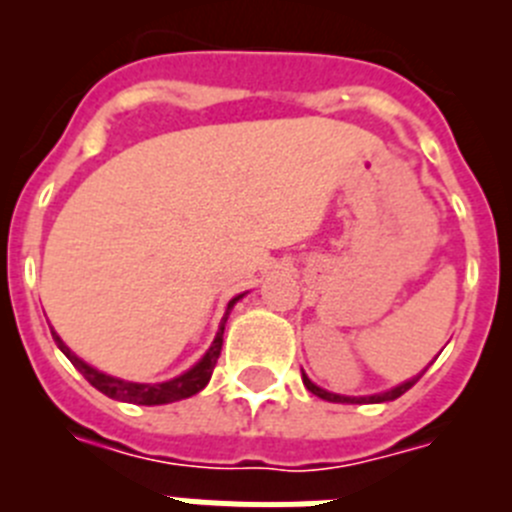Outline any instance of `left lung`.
Segmentation results:
<instances>
[{"label": "left lung", "instance_id": "left-lung-1", "mask_svg": "<svg viewBox=\"0 0 512 512\" xmlns=\"http://www.w3.org/2000/svg\"><path fill=\"white\" fill-rule=\"evenodd\" d=\"M420 377H415V379H410V382H405V384H400V387H395V390H390V392H382V395H372V397H343V395H333V392H325V390H320L318 384H312L310 379H307V374H302V382H305V387L307 390L312 392V395H318V397H323V400H328V402H361V400H369V402H390V400H397V397L400 395H405V392L410 390V387H413L415 382H418Z\"/></svg>", "mask_w": 512, "mask_h": 512}]
</instances>
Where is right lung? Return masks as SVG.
Listing matches in <instances>:
<instances>
[{"label":"right lung","mask_w":512,"mask_h":512,"mask_svg":"<svg viewBox=\"0 0 512 512\" xmlns=\"http://www.w3.org/2000/svg\"><path fill=\"white\" fill-rule=\"evenodd\" d=\"M241 297L243 295H238L230 300L228 312L235 302L241 300ZM228 312H225V318H223V323H220V330H217L215 341H212L210 351L202 356L200 364H194L189 372L182 374V377L169 379V382H161V384H138V382H125V379L107 377V374L97 372V369H92L89 364H84V361H81L76 354H71L69 346H66V343L56 336V333H53V338H56L58 348H61L63 354L69 356L71 364H74L76 369L84 374V379H87L92 387H97L102 395L112 397V400L133 402V405H166V402L184 400V397H192V395H197L200 390H205L207 382H210V377H212V369H215V364H217V356H220V348H223V333H225V320H228Z\"/></svg>","instance_id":"obj_1"}]
</instances>
